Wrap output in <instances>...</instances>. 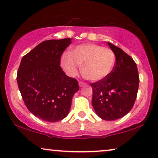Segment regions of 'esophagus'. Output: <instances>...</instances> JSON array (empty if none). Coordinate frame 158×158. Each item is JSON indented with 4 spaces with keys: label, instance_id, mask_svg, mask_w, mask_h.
<instances>
[{
    "label": "esophagus",
    "instance_id": "esophagus-1",
    "mask_svg": "<svg viewBox=\"0 0 158 158\" xmlns=\"http://www.w3.org/2000/svg\"><path fill=\"white\" fill-rule=\"evenodd\" d=\"M86 85V83H85V82H82V81H79V87H83L84 85Z\"/></svg>",
    "mask_w": 158,
    "mask_h": 158
}]
</instances>
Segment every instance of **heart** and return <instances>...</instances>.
Masks as SVG:
<instances>
[{
	"label": "heart",
	"mask_w": 158,
	"mask_h": 158,
	"mask_svg": "<svg viewBox=\"0 0 158 158\" xmlns=\"http://www.w3.org/2000/svg\"><path fill=\"white\" fill-rule=\"evenodd\" d=\"M115 61V54L110 48L95 44H84L73 48L70 54L63 55L60 64L71 77L77 74L78 65H80L84 77L89 80L97 81L110 74Z\"/></svg>",
	"instance_id": "obj_1"
}]
</instances>
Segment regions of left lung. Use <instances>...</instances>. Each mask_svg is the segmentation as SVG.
Instances as JSON below:
<instances>
[{"mask_svg":"<svg viewBox=\"0 0 158 158\" xmlns=\"http://www.w3.org/2000/svg\"><path fill=\"white\" fill-rule=\"evenodd\" d=\"M108 44L115 56V64L106 78L90 84L92 104L99 117L106 121H115L133 108L139 77L133 58L117 46L108 42Z\"/></svg>","mask_w":158,"mask_h":158,"instance_id":"left-lung-1","label":"left lung"}]
</instances>
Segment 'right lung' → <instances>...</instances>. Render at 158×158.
I'll use <instances>...</instances> for the list:
<instances>
[{"instance_id": "right-lung-1", "label": "right lung", "mask_w": 158, "mask_h": 158, "mask_svg": "<svg viewBox=\"0 0 158 158\" xmlns=\"http://www.w3.org/2000/svg\"><path fill=\"white\" fill-rule=\"evenodd\" d=\"M71 38L42 42L25 55L17 71L18 87L28 110L43 121L66 118L71 100L79 89L77 79L62 70L60 57Z\"/></svg>"}]
</instances>
